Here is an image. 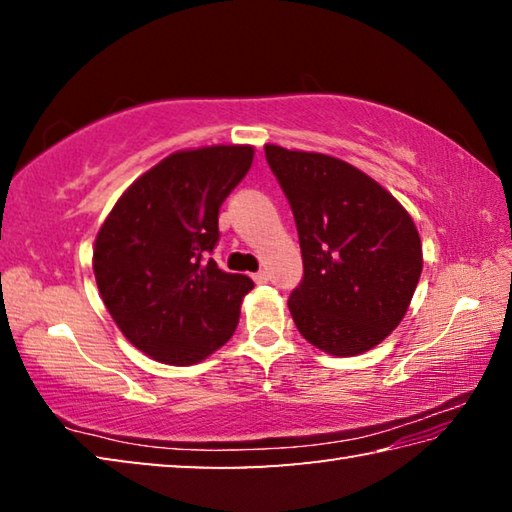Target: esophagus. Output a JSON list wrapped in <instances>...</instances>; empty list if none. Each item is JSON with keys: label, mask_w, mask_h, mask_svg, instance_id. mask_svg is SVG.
Masks as SVG:
<instances>
[{"label": "esophagus", "mask_w": 512, "mask_h": 512, "mask_svg": "<svg viewBox=\"0 0 512 512\" xmlns=\"http://www.w3.org/2000/svg\"><path fill=\"white\" fill-rule=\"evenodd\" d=\"M268 277H271V275H268V271H257V273L253 275V280H255L257 284H264V282H268Z\"/></svg>", "instance_id": "esophagus-1"}]
</instances>
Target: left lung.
<instances>
[{
  "instance_id": "1",
  "label": "left lung",
  "mask_w": 512,
  "mask_h": 512,
  "mask_svg": "<svg viewBox=\"0 0 512 512\" xmlns=\"http://www.w3.org/2000/svg\"><path fill=\"white\" fill-rule=\"evenodd\" d=\"M289 198L305 277L291 293L298 332L332 357L368 352L402 323L422 273L411 214L368 173L314 151L266 144Z\"/></svg>"
}]
</instances>
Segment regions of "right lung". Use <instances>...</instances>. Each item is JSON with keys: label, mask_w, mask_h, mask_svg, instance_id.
<instances>
[{"label": "right lung", "mask_w": 512, "mask_h": 512, "mask_svg": "<svg viewBox=\"0 0 512 512\" xmlns=\"http://www.w3.org/2000/svg\"><path fill=\"white\" fill-rule=\"evenodd\" d=\"M250 144L176 151L119 196L94 241L103 305L137 350L192 366L235 334L248 275L207 257L219 241V207L246 176Z\"/></svg>", "instance_id": "add662e5"}]
</instances>
